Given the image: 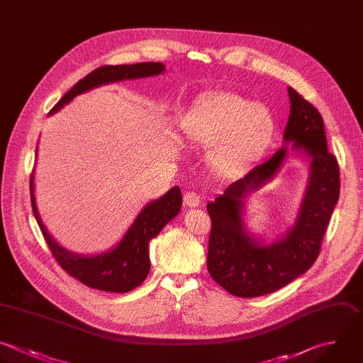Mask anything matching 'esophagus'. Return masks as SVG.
Listing matches in <instances>:
<instances>
[{"label":"esophagus","instance_id":"obj_1","mask_svg":"<svg viewBox=\"0 0 363 363\" xmlns=\"http://www.w3.org/2000/svg\"><path fill=\"white\" fill-rule=\"evenodd\" d=\"M183 200H184V204L189 207H197L200 204V197L194 191H187Z\"/></svg>","mask_w":363,"mask_h":363}]
</instances>
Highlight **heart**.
<instances>
[{
    "label": "heart",
    "instance_id": "1",
    "mask_svg": "<svg viewBox=\"0 0 363 363\" xmlns=\"http://www.w3.org/2000/svg\"><path fill=\"white\" fill-rule=\"evenodd\" d=\"M275 129L267 106L235 92L203 96L183 121L186 138L196 146L213 147L210 162L224 173H238L259 162Z\"/></svg>",
    "mask_w": 363,
    "mask_h": 363
}]
</instances>
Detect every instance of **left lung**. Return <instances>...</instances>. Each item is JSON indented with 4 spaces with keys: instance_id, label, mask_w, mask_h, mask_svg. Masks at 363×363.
<instances>
[{
    "instance_id": "1",
    "label": "left lung",
    "mask_w": 363,
    "mask_h": 363,
    "mask_svg": "<svg viewBox=\"0 0 363 363\" xmlns=\"http://www.w3.org/2000/svg\"><path fill=\"white\" fill-rule=\"evenodd\" d=\"M288 96L285 146L207 204L211 218L207 269L220 286L241 298L271 294L312 267L339 199V166L328 152L322 116L291 86ZM289 143L311 159L308 184L294 224L284 236L265 243L245 230L243 207L247 196L277 172Z\"/></svg>"
}]
</instances>
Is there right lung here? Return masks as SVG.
Returning a JSON list of instances; mask_svg holds the SVG:
<instances>
[{
  "label": "right lung",
  "instance_id": "obj_1",
  "mask_svg": "<svg viewBox=\"0 0 363 363\" xmlns=\"http://www.w3.org/2000/svg\"><path fill=\"white\" fill-rule=\"evenodd\" d=\"M163 71L164 65L162 62L101 67L74 85L69 92H67L51 109L50 115L62 109L77 95L88 92L101 85L155 77L163 74ZM35 152H38V147ZM30 184L34 216L58 264L71 277H75L86 286L108 292H129L145 281L150 271L149 241L155 238L163 230V227L179 214L182 208V190L180 187L174 186L166 194L143 207L122 240L113 248L95 255H84L68 251L48 233L40 217L35 201L34 173L31 174Z\"/></svg>",
  "mask_w": 363,
  "mask_h": 363
}]
</instances>
